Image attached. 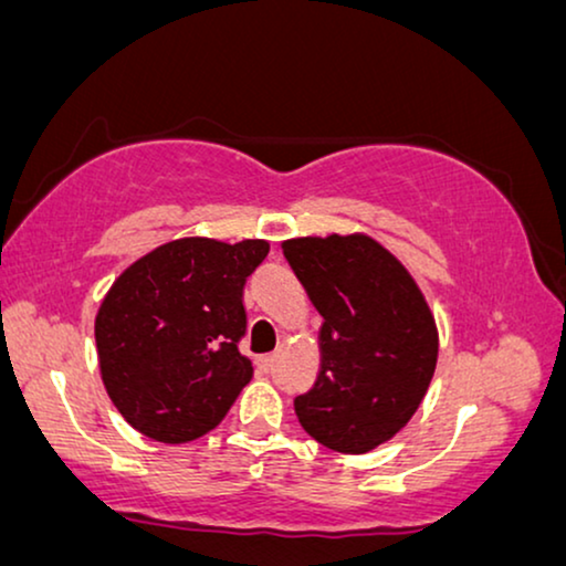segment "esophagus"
Returning <instances> with one entry per match:
<instances>
[{"label": "esophagus", "instance_id": "1", "mask_svg": "<svg viewBox=\"0 0 566 566\" xmlns=\"http://www.w3.org/2000/svg\"><path fill=\"white\" fill-rule=\"evenodd\" d=\"M256 366L266 374V370H272V366H274V356H261V358L256 360Z\"/></svg>", "mask_w": 566, "mask_h": 566}]
</instances>
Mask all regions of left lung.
I'll return each instance as SVG.
<instances>
[{
    "label": "left lung",
    "instance_id": "8db88e82",
    "mask_svg": "<svg viewBox=\"0 0 566 566\" xmlns=\"http://www.w3.org/2000/svg\"><path fill=\"white\" fill-rule=\"evenodd\" d=\"M284 256L323 315L319 370L294 399L300 424L360 454L409 424L432 381L440 333L415 276L368 233L300 235Z\"/></svg>",
    "mask_w": 566,
    "mask_h": 566
}]
</instances>
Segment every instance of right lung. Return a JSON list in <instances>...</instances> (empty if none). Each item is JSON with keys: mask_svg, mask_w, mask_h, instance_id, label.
<instances>
[{"mask_svg": "<svg viewBox=\"0 0 566 566\" xmlns=\"http://www.w3.org/2000/svg\"><path fill=\"white\" fill-rule=\"evenodd\" d=\"M269 241L185 235L116 276L96 312L101 381L119 415L165 444L221 424L254 376L241 356L243 284Z\"/></svg>", "mask_w": 566, "mask_h": 566, "instance_id": "add662e5", "label": "right lung"}]
</instances>
